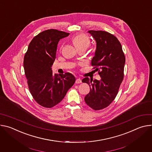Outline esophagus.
<instances>
[{"label": "esophagus", "instance_id": "1", "mask_svg": "<svg viewBox=\"0 0 152 152\" xmlns=\"http://www.w3.org/2000/svg\"><path fill=\"white\" fill-rule=\"evenodd\" d=\"M75 82H76V83H82V80L80 78H78L76 80Z\"/></svg>", "mask_w": 152, "mask_h": 152}]
</instances>
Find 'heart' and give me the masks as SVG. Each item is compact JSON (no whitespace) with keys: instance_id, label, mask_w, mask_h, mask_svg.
I'll list each match as a JSON object with an SVG mask.
<instances>
[{"instance_id":"1","label":"heart","mask_w":152,"mask_h":152,"mask_svg":"<svg viewBox=\"0 0 152 152\" xmlns=\"http://www.w3.org/2000/svg\"><path fill=\"white\" fill-rule=\"evenodd\" d=\"M72 41L77 49H87L90 45V38L84 34H79L72 38Z\"/></svg>"}]
</instances>
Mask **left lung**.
<instances>
[{
	"label": "left lung",
	"instance_id": "obj_1",
	"mask_svg": "<svg viewBox=\"0 0 152 152\" xmlns=\"http://www.w3.org/2000/svg\"><path fill=\"white\" fill-rule=\"evenodd\" d=\"M96 42L95 55L91 65L98 71L100 80L85 77L90 93L84 99L94 110H100L109 106L117 95L124 77L125 56L121 43L113 34L102 31H88Z\"/></svg>",
	"mask_w": 152,
	"mask_h": 152
}]
</instances>
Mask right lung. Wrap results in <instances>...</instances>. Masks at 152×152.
<instances>
[{
    "mask_svg": "<svg viewBox=\"0 0 152 152\" xmlns=\"http://www.w3.org/2000/svg\"><path fill=\"white\" fill-rule=\"evenodd\" d=\"M69 34L56 29L42 31L32 39L25 53L23 66L28 87L34 100L43 107L58 104L75 82L72 73L54 75L51 68L59 41Z\"/></svg>",
    "mask_w": 152,
    "mask_h": 152,
    "instance_id": "add662e5",
    "label": "right lung"
}]
</instances>
